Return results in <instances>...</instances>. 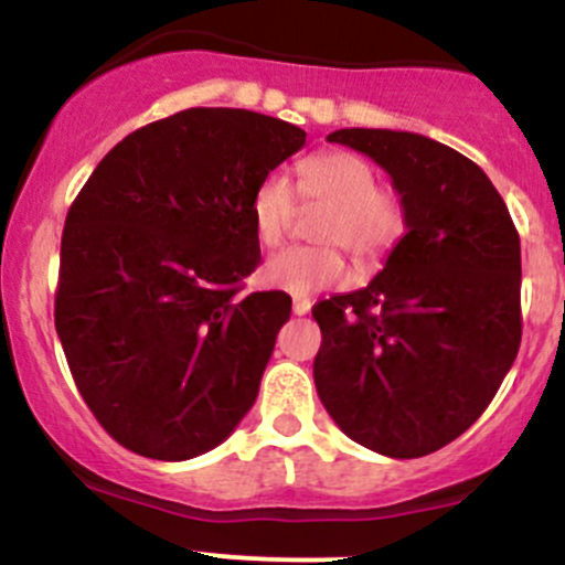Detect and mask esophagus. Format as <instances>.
I'll use <instances>...</instances> for the list:
<instances>
[{
	"instance_id": "esophagus-1",
	"label": "esophagus",
	"mask_w": 565,
	"mask_h": 565,
	"mask_svg": "<svg viewBox=\"0 0 565 565\" xmlns=\"http://www.w3.org/2000/svg\"><path fill=\"white\" fill-rule=\"evenodd\" d=\"M310 307H312L310 299H299V296H296V299H294V316H307V312H310Z\"/></svg>"
}]
</instances>
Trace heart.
Returning <instances> with one entry per match:
<instances>
[{"instance_id": "obj_1", "label": "heart", "mask_w": 565, "mask_h": 565, "mask_svg": "<svg viewBox=\"0 0 565 565\" xmlns=\"http://www.w3.org/2000/svg\"><path fill=\"white\" fill-rule=\"evenodd\" d=\"M296 193L305 201L326 203L318 223L321 247H288L271 255L260 269V282L290 296L318 294L345 277V258L340 243L356 264H375L408 228L403 195L388 184H377V171L364 157L331 149L299 162L296 190L280 171H271L255 184L249 195V223L255 239L264 247H277L296 214Z\"/></svg>"}]
</instances>
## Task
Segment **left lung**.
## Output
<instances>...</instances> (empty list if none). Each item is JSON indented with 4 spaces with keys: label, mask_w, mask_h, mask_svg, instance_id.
I'll list each match as a JSON object with an SVG mask.
<instances>
[{
    "label": "left lung",
    "mask_w": 565,
    "mask_h": 565,
    "mask_svg": "<svg viewBox=\"0 0 565 565\" xmlns=\"http://www.w3.org/2000/svg\"><path fill=\"white\" fill-rule=\"evenodd\" d=\"M329 141L392 177L408 234L367 288L312 307L318 397L377 455H433L484 413L520 351V234L487 173L446 143L364 127Z\"/></svg>",
    "instance_id": "8db88e82"
}]
</instances>
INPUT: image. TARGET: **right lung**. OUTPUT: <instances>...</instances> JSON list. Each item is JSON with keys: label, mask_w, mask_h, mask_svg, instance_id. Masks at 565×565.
<instances>
[{"label": "right lung", "mask_w": 565, "mask_h": 565, "mask_svg": "<svg viewBox=\"0 0 565 565\" xmlns=\"http://www.w3.org/2000/svg\"><path fill=\"white\" fill-rule=\"evenodd\" d=\"M305 138L255 110H179L121 138L70 206L56 334L125 449L198 457L253 408L290 299H236L260 260L249 195Z\"/></svg>", "instance_id": "right-lung-1"}]
</instances>
